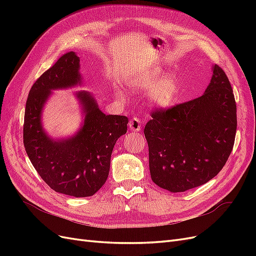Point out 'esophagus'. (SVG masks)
I'll return each instance as SVG.
<instances>
[{"mask_svg": "<svg viewBox=\"0 0 256 256\" xmlns=\"http://www.w3.org/2000/svg\"><path fill=\"white\" fill-rule=\"evenodd\" d=\"M141 127H142V124H141V120L138 118H131L129 122V129L131 131H134V132H138V131H141Z\"/></svg>", "mask_w": 256, "mask_h": 256, "instance_id": "34e87169", "label": "esophagus"}]
</instances>
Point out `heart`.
<instances>
[{
  "mask_svg": "<svg viewBox=\"0 0 256 256\" xmlns=\"http://www.w3.org/2000/svg\"><path fill=\"white\" fill-rule=\"evenodd\" d=\"M162 74L164 72L160 68L148 69L136 76L132 85L142 90L150 88V102L157 108H168L175 102L180 95V88L174 76H164L162 78Z\"/></svg>",
  "mask_w": 256,
  "mask_h": 256,
  "instance_id": "b5f03b06",
  "label": "heart"
}]
</instances>
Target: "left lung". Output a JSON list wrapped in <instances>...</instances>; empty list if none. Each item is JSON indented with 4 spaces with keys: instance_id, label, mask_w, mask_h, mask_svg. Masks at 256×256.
Returning a JSON list of instances; mask_svg holds the SVG:
<instances>
[{
    "instance_id": "1",
    "label": "left lung",
    "mask_w": 256,
    "mask_h": 256,
    "mask_svg": "<svg viewBox=\"0 0 256 256\" xmlns=\"http://www.w3.org/2000/svg\"><path fill=\"white\" fill-rule=\"evenodd\" d=\"M236 128L233 90L223 69L214 65L202 96L152 111L144 128L152 182L184 192L212 180L233 150Z\"/></svg>"
}]
</instances>
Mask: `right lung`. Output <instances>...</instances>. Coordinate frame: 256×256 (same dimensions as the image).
I'll use <instances>...</instances> for the list:
<instances>
[{"instance_id": "right-lung-1", "label": "right lung", "mask_w": 256, "mask_h": 256, "mask_svg": "<svg viewBox=\"0 0 256 256\" xmlns=\"http://www.w3.org/2000/svg\"><path fill=\"white\" fill-rule=\"evenodd\" d=\"M79 69V56L68 52L33 84L26 104L23 144L37 173L51 189L85 198L95 194L106 182L113 147L127 132L128 118L106 115L94 97L83 90L76 94L85 115L78 132L60 140H53L46 134L42 113L51 90L81 85Z\"/></svg>"}]
</instances>
